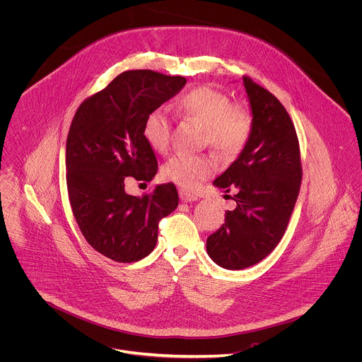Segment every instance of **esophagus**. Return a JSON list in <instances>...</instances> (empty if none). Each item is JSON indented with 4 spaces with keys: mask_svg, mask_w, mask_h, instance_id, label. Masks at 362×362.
<instances>
[{
    "mask_svg": "<svg viewBox=\"0 0 362 362\" xmlns=\"http://www.w3.org/2000/svg\"><path fill=\"white\" fill-rule=\"evenodd\" d=\"M179 197L185 203H190V202H196L197 200V196H194V194H192V193H189V192H186L183 189L179 192Z\"/></svg>",
    "mask_w": 362,
    "mask_h": 362,
    "instance_id": "1",
    "label": "esophagus"
}]
</instances>
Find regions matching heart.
I'll return each mask as SVG.
<instances>
[{"instance_id":"b5f03b06","label":"heart","mask_w":362,"mask_h":362,"mask_svg":"<svg viewBox=\"0 0 362 362\" xmlns=\"http://www.w3.org/2000/svg\"><path fill=\"white\" fill-rule=\"evenodd\" d=\"M175 111L204 127L207 142L224 156L237 155L250 139L252 129L250 111L233 104L220 90L207 86L193 88L175 100ZM142 132L155 152H166L170 138V118L166 111L160 107L149 111ZM216 170L217 160L211 155L177 153L163 165L162 176L186 190H194Z\"/></svg>"}]
</instances>
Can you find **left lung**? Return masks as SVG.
Instances as JSON below:
<instances>
[{"label": "left lung", "instance_id": "1", "mask_svg": "<svg viewBox=\"0 0 362 362\" xmlns=\"http://www.w3.org/2000/svg\"><path fill=\"white\" fill-rule=\"evenodd\" d=\"M252 114L250 139L213 185L234 190V210L207 238V254L221 268L244 269L261 262L282 240L302 182L295 125L268 90L244 77Z\"/></svg>", "mask_w": 362, "mask_h": 362}]
</instances>
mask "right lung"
<instances>
[{"label":"right lung","instance_id":"right-lung-1","mask_svg":"<svg viewBox=\"0 0 362 362\" xmlns=\"http://www.w3.org/2000/svg\"><path fill=\"white\" fill-rule=\"evenodd\" d=\"M186 78L128 70L77 108L66 141V182L74 218L87 243L115 262L148 257L158 224L179 204L173 183L142 197L125 192V177L151 182L158 172L144 138L145 117L176 95Z\"/></svg>","mask_w":362,"mask_h":362}]
</instances>
